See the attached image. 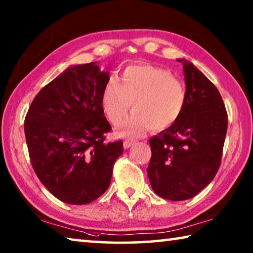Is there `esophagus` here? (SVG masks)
Wrapping results in <instances>:
<instances>
[{
	"instance_id": "34e87169",
	"label": "esophagus",
	"mask_w": 253,
	"mask_h": 253,
	"mask_svg": "<svg viewBox=\"0 0 253 253\" xmlns=\"http://www.w3.org/2000/svg\"><path fill=\"white\" fill-rule=\"evenodd\" d=\"M134 143H135V140L134 139H125L124 140V148H129L130 146H132V145H134Z\"/></svg>"
}]
</instances>
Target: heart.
Returning <instances> with one entry per match:
<instances>
[{"mask_svg": "<svg viewBox=\"0 0 253 253\" xmlns=\"http://www.w3.org/2000/svg\"><path fill=\"white\" fill-rule=\"evenodd\" d=\"M132 102L134 113L124 123L123 134H139L152 126L163 130L181 117L186 102L185 85L164 68L128 66L119 78H110L101 92V107L114 126L125 119Z\"/></svg>", "mask_w": 253, "mask_h": 253, "instance_id": "heart-1", "label": "heart"}]
</instances>
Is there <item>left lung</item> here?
<instances>
[{
    "mask_svg": "<svg viewBox=\"0 0 253 253\" xmlns=\"http://www.w3.org/2000/svg\"><path fill=\"white\" fill-rule=\"evenodd\" d=\"M184 62L186 102L176 123L152 137L147 168L155 193L184 201L200 193L221 165L228 114L215 85L191 62Z\"/></svg>",
    "mask_w": 253,
    "mask_h": 253,
    "instance_id": "1",
    "label": "left lung"
}]
</instances>
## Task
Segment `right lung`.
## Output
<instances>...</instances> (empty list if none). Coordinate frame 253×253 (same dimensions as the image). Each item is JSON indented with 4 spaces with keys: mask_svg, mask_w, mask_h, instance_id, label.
Listing matches in <instances>:
<instances>
[{
    "mask_svg": "<svg viewBox=\"0 0 253 253\" xmlns=\"http://www.w3.org/2000/svg\"><path fill=\"white\" fill-rule=\"evenodd\" d=\"M109 80L96 62L71 67L44 85L25 116L31 165L51 194L68 204H88L108 188L121 139L106 143L111 126L101 92Z\"/></svg>",
    "mask_w": 253,
    "mask_h": 253,
    "instance_id": "add662e5",
    "label": "right lung"
}]
</instances>
